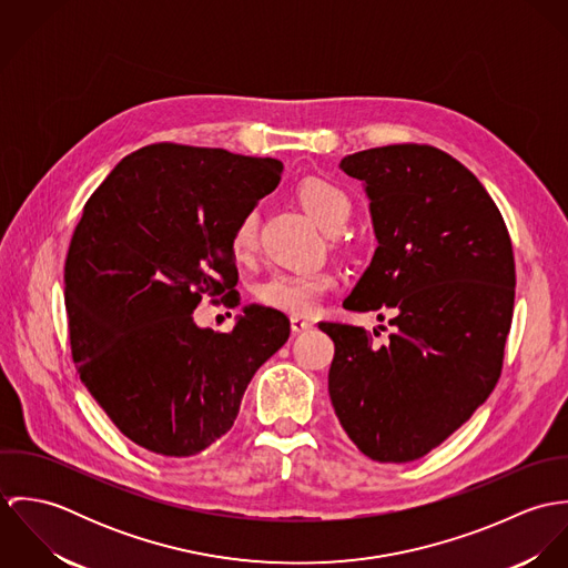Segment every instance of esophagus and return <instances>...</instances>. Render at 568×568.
Segmentation results:
<instances>
[{"label":"esophagus","mask_w":568,"mask_h":568,"mask_svg":"<svg viewBox=\"0 0 568 568\" xmlns=\"http://www.w3.org/2000/svg\"><path fill=\"white\" fill-rule=\"evenodd\" d=\"M291 327H293V332H306V329H311L313 327V322H308V320H304V317H300V315H295V317H291Z\"/></svg>","instance_id":"34e87169"}]
</instances>
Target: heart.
Segmentation results:
<instances>
[{
    "instance_id": "b5f03b06",
    "label": "heart",
    "mask_w": 568,
    "mask_h": 568,
    "mask_svg": "<svg viewBox=\"0 0 568 568\" xmlns=\"http://www.w3.org/2000/svg\"><path fill=\"white\" fill-rule=\"evenodd\" d=\"M300 203L317 221V225L327 234H338L352 216L349 194L332 181L306 179L297 190ZM257 243V212L246 210L239 219L232 234V251L239 260H246ZM334 284L332 275L325 271H300V273H277L260 284L257 297L262 304L293 313L308 315L313 313L325 293Z\"/></svg>"
}]
</instances>
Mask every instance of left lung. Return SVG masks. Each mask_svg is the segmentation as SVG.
Masks as SVG:
<instances>
[{
  "mask_svg": "<svg viewBox=\"0 0 568 568\" xmlns=\"http://www.w3.org/2000/svg\"><path fill=\"white\" fill-rule=\"evenodd\" d=\"M338 168L363 181L378 243L343 308L389 313L394 332L381 345L378 329L320 324L334 341L327 392L363 455L406 464L468 422L500 376L511 241L481 181L439 149H369Z\"/></svg>",
  "mask_w": 568,
  "mask_h": 568,
  "instance_id": "obj_1",
  "label": "left lung"
}]
</instances>
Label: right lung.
Here are the masks:
<instances>
[{
    "instance_id": "right-lung-1",
    "label": "right lung",
    "mask_w": 568,
    "mask_h": 568,
    "mask_svg": "<svg viewBox=\"0 0 568 568\" xmlns=\"http://www.w3.org/2000/svg\"><path fill=\"white\" fill-rule=\"evenodd\" d=\"M284 163L153 144L89 196L65 260V308L81 381L138 446L192 457L223 437L244 389L291 334L248 304L232 332L192 320L203 295L241 304L232 234Z\"/></svg>"
}]
</instances>
